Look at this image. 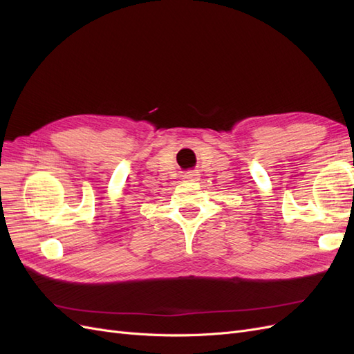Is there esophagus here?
Instances as JSON below:
<instances>
[{
    "instance_id": "34e87169",
    "label": "esophagus",
    "mask_w": 354,
    "mask_h": 354,
    "mask_svg": "<svg viewBox=\"0 0 354 354\" xmlns=\"http://www.w3.org/2000/svg\"><path fill=\"white\" fill-rule=\"evenodd\" d=\"M197 176H198V171L197 170H191V171H188V174L185 175L187 179H196Z\"/></svg>"
}]
</instances>
